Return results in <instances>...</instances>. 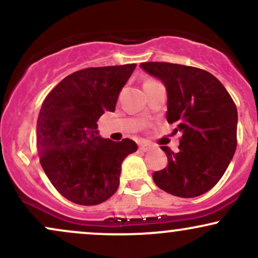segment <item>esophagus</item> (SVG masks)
Instances as JSON below:
<instances>
[{
	"instance_id": "esophagus-1",
	"label": "esophagus",
	"mask_w": 258,
	"mask_h": 258,
	"mask_svg": "<svg viewBox=\"0 0 258 258\" xmlns=\"http://www.w3.org/2000/svg\"><path fill=\"white\" fill-rule=\"evenodd\" d=\"M150 148H152V144L147 143V142H144V143L139 144V149H141L142 152H148V150H149Z\"/></svg>"
}]
</instances>
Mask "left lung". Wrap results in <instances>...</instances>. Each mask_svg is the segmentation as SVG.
Returning <instances> with one entry per match:
<instances>
[{
    "label": "left lung",
    "mask_w": 258,
    "mask_h": 258,
    "mask_svg": "<svg viewBox=\"0 0 258 258\" xmlns=\"http://www.w3.org/2000/svg\"><path fill=\"white\" fill-rule=\"evenodd\" d=\"M166 88L167 121L182 133L178 150L161 147L168 165L153 173L155 184L180 198L214 188L236 149L238 111L232 97L212 74L180 64L142 63Z\"/></svg>",
    "instance_id": "1"
}]
</instances>
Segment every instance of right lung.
I'll use <instances>...</instances> for the list:
<instances>
[{
	"mask_svg": "<svg viewBox=\"0 0 258 258\" xmlns=\"http://www.w3.org/2000/svg\"><path fill=\"white\" fill-rule=\"evenodd\" d=\"M136 64L87 68L61 80L43 100L36 136L40 162L54 188L79 205H97L116 193L132 139L99 136L97 121L115 111Z\"/></svg>",
	"mask_w": 258,
	"mask_h": 258,
	"instance_id": "1",
	"label": "right lung"
}]
</instances>
